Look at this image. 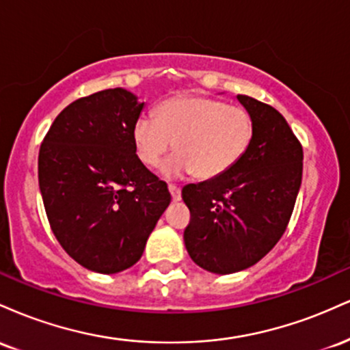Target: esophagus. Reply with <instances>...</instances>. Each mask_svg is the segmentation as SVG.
<instances>
[{"mask_svg":"<svg viewBox=\"0 0 350 350\" xmlns=\"http://www.w3.org/2000/svg\"><path fill=\"white\" fill-rule=\"evenodd\" d=\"M167 189H170V192H171L172 202H179V200H180V189L178 186H174V184H170Z\"/></svg>","mask_w":350,"mask_h":350,"instance_id":"obj_1","label":"esophagus"}]
</instances>
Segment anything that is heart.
Masks as SVG:
<instances>
[{"label":"heart","mask_w":350,"mask_h":350,"mask_svg":"<svg viewBox=\"0 0 350 350\" xmlns=\"http://www.w3.org/2000/svg\"><path fill=\"white\" fill-rule=\"evenodd\" d=\"M131 136L139 161L148 167L158 166L174 142L178 152L163 164L166 178L194 172L199 179H214L243 158L253 122L242 107L204 95H178L159 103L154 118L139 116Z\"/></svg>","instance_id":"obj_1"}]
</instances>
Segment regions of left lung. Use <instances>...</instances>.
Wrapping results in <instances>:
<instances>
[{
	"instance_id": "obj_1",
	"label": "left lung",
	"mask_w": 350,
	"mask_h": 350,
	"mask_svg": "<svg viewBox=\"0 0 350 350\" xmlns=\"http://www.w3.org/2000/svg\"><path fill=\"white\" fill-rule=\"evenodd\" d=\"M253 122L243 158L219 178L187 184L184 230L189 256L204 270L228 275L263 258L286 230L303 178V148L278 110L237 95Z\"/></svg>"
}]
</instances>
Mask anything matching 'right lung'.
Masks as SVG:
<instances>
[{
    "label": "right lung",
    "mask_w": 350,
    "mask_h": 350,
    "mask_svg": "<svg viewBox=\"0 0 350 350\" xmlns=\"http://www.w3.org/2000/svg\"><path fill=\"white\" fill-rule=\"evenodd\" d=\"M144 102L108 88L64 108L39 151V189L55 239L75 262L103 275L142 258L171 202L164 180L136 156L133 124Z\"/></svg>",
    "instance_id": "right-lung-1"
}]
</instances>
